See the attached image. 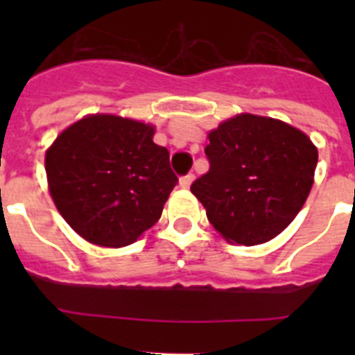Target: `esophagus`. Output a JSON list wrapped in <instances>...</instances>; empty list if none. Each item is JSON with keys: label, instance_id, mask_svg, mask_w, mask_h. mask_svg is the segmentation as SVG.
<instances>
[{"label": "esophagus", "instance_id": "obj_1", "mask_svg": "<svg viewBox=\"0 0 355 355\" xmlns=\"http://www.w3.org/2000/svg\"><path fill=\"white\" fill-rule=\"evenodd\" d=\"M193 180H196V175H193V174L183 175V178L180 180V187L181 188H190V184L193 183Z\"/></svg>", "mask_w": 355, "mask_h": 355}]
</instances>
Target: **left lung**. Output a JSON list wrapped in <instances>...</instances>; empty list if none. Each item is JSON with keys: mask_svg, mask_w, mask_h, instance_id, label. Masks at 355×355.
Listing matches in <instances>:
<instances>
[{"mask_svg": "<svg viewBox=\"0 0 355 355\" xmlns=\"http://www.w3.org/2000/svg\"><path fill=\"white\" fill-rule=\"evenodd\" d=\"M208 140L209 171L190 190L216 233L247 247L283 233L315 183L318 149L311 139L279 119L238 114Z\"/></svg>", "mask_w": 355, "mask_h": 355, "instance_id": "8db88e82", "label": "left lung"}]
</instances>
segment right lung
Wrapping results in <instances>:
<instances>
[{"mask_svg": "<svg viewBox=\"0 0 355 355\" xmlns=\"http://www.w3.org/2000/svg\"><path fill=\"white\" fill-rule=\"evenodd\" d=\"M155 126L114 114H90L65 128L46 150L56 209L83 240L119 249L158 222L178 178Z\"/></svg>", "mask_w": 355, "mask_h": 355, "instance_id": "obj_1", "label": "right lung"}]
</instances>
